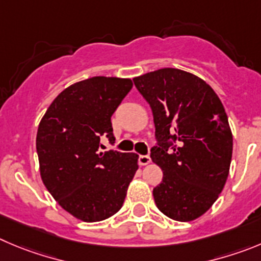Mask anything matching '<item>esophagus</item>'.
I'll list each match as a JSON object with an SVG mask.
<instances>
[{"label": "esophagus", "mask_w": 261, "mask_h": 261, "mask_svg": "<svg viewBox=\"0 0 261 261\" xmlns=\"http://www.w3.org/2000/svg\"><path fill=\"white\" fill-rule=\"evenodd\" d=\"M139 165L140 166H145V165L150 164V157L149 155H139Z\"/></svg>", "instance_id": "34e87169"}]
</instances>
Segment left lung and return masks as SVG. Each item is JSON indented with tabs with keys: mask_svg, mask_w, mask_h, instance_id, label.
<instances>
[{
	"mask_svg": "<svg viewBox=\"0 0 261 261\" xmlns=\"http://www.w3.org/2000/svg\"><path fill=\"white\" fill-rule=\"evenodd\" d=\"M153 112L157 144L150 158L164 171L153 189L158 210L177 221L203 215L225 186L233 136L210 85L186 70L162 68L134 79Z\"/></svg>",
	"mask_w": 261,
	"mask_h": 261,
	"instance_id": "left-lung-1",
	"label": "left lung"
}]
</instances>
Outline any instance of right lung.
Here are the masks:
<instances>
[{
    "instance_id": "obj_1",
    "label": "right lung",
    "mask_w": 261,
    "mask_h": 261,
    "mask_svg": "<svg viewBox=\"0 0 261 261\" xmlns=\"http://www.w3.org/2000/svg\"><path fill=\"white\" fill-rule=\"evenodd\" d=\"M133 87L130 79L91 77L60 92L41 119L36 139L42 181L65 211L87 223L122 207L138 154L99 152L114 143L111 117Z\"/></svg>"
}]
</instances>
